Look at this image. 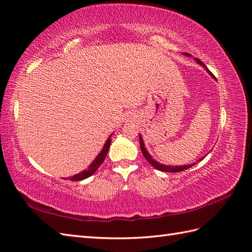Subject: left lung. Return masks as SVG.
Here are the masks:
<instances>
[{"instance_id": "obj_1", "label": "left lung", "mask_w": 252, "mask_h": 252, "mask_svg": "<svg viewBox=\"0 0 252 252\" xmlns=\"http://www.w3.org/2000/svg\"><path fill=\"white\" fill-rule=\"evenodd\" d=\"M185 55H186V56H189V54H185ZM195 61H196L197 63H199V65H201L203 68H205L206 70L208 71V73L210 74V76H211L213 79H216V77L213 76V74H212L210 71H209V69L206 67L205 63H203L200 60H198V58H195ZM140 144H141V151H142V153H143V155H144V157L146 158L147 161H148L149 163H151L155 169H157V170H159V171H162V172H173V173H175V172H181V171H184V170H186V169H189V168L192 167V165L195 164V163L185 164V165H165V164H162V163H160V162L156 161V160H155V159L151 156V154H149V153L147 152V149H146V147H145V144H144V141H143V138H142V135H141V134H140ZM201 159H203V158H201Z\"/></svg>"}]
</instances>
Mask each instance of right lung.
<instances>
[{
    "label": "right lung",
    "instance_id": "add662e5",
    "mask_svg": "<svg viewBox=\"0 0 252 252\" xmlns=\"http://www.w3.org/2000/svg\"><path fill=\"white\" fill-rule=\"evenodd\" d=\"M111 136H112V133H111V135L108 138H107V141L105 143L104 147L101 148L100 153L97 155V157L94 159V161L89 165V168L87 170L82 171V172L76 174V175L70 176V178H68V180H70V181H82L84 179H88L89 176H91L92 174H94L96 172V170L99 168V165L103 163V161H104L106 156H107V153H108L109 147H110V144H111Z\"/></svg>",
    "mask_w": 252,
    "mask_h": 252
}]
</instances>
